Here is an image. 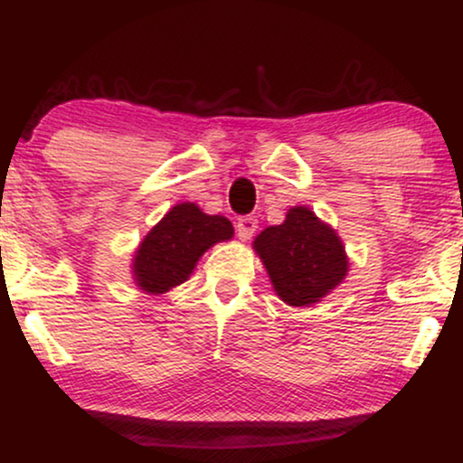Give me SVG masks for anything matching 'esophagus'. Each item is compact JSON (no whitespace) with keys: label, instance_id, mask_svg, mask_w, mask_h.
I'll list each match as a JSON object with an SVG mask.
<instances>
[{"label":"esophagus","instance_id":"1","mask_svg":"<svg viewBox=\"0 0 463 463\" xmlns=\"http://www.w3.org/2000/svg\"><path fill=\"white\" fill-rule=\"evenodd\" d=\"M257 219L255 217H240L236 223V232L240 240H250L252 233L257 232Z\"/></svg>","mask_w":463,"mask_h":463}]
</instances>
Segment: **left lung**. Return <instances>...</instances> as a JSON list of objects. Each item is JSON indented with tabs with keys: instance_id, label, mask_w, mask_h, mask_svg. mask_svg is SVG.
Masks as SVG:
<instances>
[{
	"instance_id": "obj_1",
	"label": "left lung",
	"mask_w": 463,
	"mask_h": 463,
	"mask_svg": "<svg viewBox=\"0 0 463 463\" xmlns=\"http://www.w3.org/2000/svg\"><path fill=\"white\" fill-rule=\"evenodd\" d=\"M276 293L288 306H309L345 278L344 244L331 227L306 206L290 208L282 225L268 227L255 240Z\"/></svg>"
}]
</instances>
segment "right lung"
Instances as JSON below:
<instances>
[{"mask_svg": "<svg viewBox=\"0 0 463 463\" xmlns=\"http://www.w3.org/2000/svg\"><path fill=\"white\" fill-rule=\"evenodd\" d=\"M232 236L230 219L204 214L192 202L176 204L138 246L135 280L147 293H166L187 280L206 249Z\"/></svg>", "mask_w": 463, "mask_h": 463, "instance_id": "1", "label": "right lung"}]
</instances>
